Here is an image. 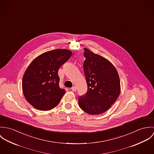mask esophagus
<instances>
[{
	"instance_id": "34e87169",
	"label": "esophagus",
	"mask_w": 154,
	"mask_h": 154,
	"mask_svg": "<svg viewBox=\"0 0 154 154\" xmlns=\"http://www.w3.org/2000/svg\"><path fill=\"white\" fill-rule=\"evenodd\" d=\"M71 90H72V91H76V88L75 87H72V88H71Z\"/></svg>"
}]
</instances>
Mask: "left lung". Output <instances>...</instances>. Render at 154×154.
<instances>
[{
  "label": "left lung",
  "mask_w": 154,
  "mask_h": 154,
  "mask_svg": "<svg viewBox=\"0 0 154 154\" xmlns=\"http://www.w3.org/2000/svg\"><path fill=\"white\" fill-rule=\"evenodd\" d=\"M84 71L87 93L79 97V106L91 115L101 114L116 101L120 93L118 72L104 57L84 48Z\"/></svg>",
  "instance_id": "left-lung-1"
}]
</instances>
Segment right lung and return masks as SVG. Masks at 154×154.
<instances>
[{"label": "right lung", "instance_id": "1", "mask_svg": "<svg viewBox=\"0 0 154 154\" xmlns=\"http://www.w3.org/2000/svg\"><path fill=\"white\" fill-rule=\"evenodd\" d=\"M66 49L47 51L36 57L28 67L22 79V91L26 101L36 109L54 108L65 93L59 87L58 70L70 57Z\"/></svg>", "mask_w": 154, "mask_h": 154}]
</instances>
